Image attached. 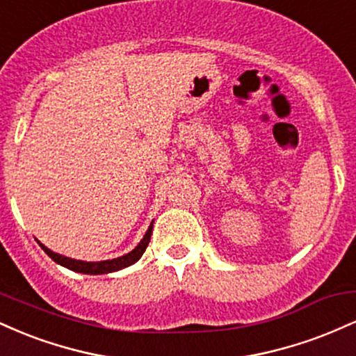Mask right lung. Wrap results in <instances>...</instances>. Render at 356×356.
<instances>
[{"label":"right lung","instance_id":"add662e5","mask_svg":"<svg viewBox=\"0 0 356 356\" xmlns=\"http://www.w3.org/2000/svg\"><path fill=\"white\" fill-rule=\"evenodd\" d=\"M152 226H154V224H150L149 229H147V232H145L144 239H142L140 243L137 244L136 249H132V251L127 252V254H124V256L115 257V259L99 261V263H92V261L72 259V257L56 254V252H53L51 249L43 246L40 241H38V244L42 246L43 251L47 252V254L50 256L53 261H55V263H58V264H61V266L72 269V271L83 273V275H107V273H113V271H118V269L132 266L134 263H137V261L140 259L142 254H144L147 246H149V243H150V236H152Z\"/></svg>","mask_w":356,"mask_h":356}]
</instances>
